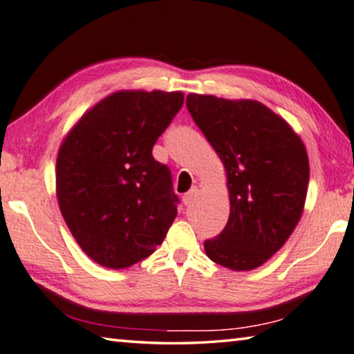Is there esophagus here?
I'll return each mask as SVG.
<instances>
[{
  "label": "esophagus",
  "mask_w": 354,
  "mask_h": 354,
  "mask_svg": "<svg viewBox=\"0 0 354 354\" xmlns=\"http://www.w3.org/2000/svg\"><path fill=\"white\" fill-rule=\"evenodd\" d=\"M196 194H198V187H192L187 194H185L184 196H183V204L184 205H189L192 201H194V198L196 196Z\"/></svg>",
  "instance_id": "1"
}]
</instances>
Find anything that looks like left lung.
I'll list each match as a JSON object with an SVG mask.
<instances>
[{
    "instance_id": "1",
    "label": "left lung",
    "mask_w": 354,
    "mask_h": 354,
    "mask_svg": "<svg viewBox=\"0 0 354 354\" xmlns=\"http://www.w3.org/2000/svg\"><path fill=\"white\" fill-rule=\"evenodd\" d=\"M187 110L227 175L226 227L204 249L232 271L261 266L283 246L304 212L310 162L285 119L257 100L189 94Z\"/></svg>"
}]
</instances>
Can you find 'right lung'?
Here are the masks:
<instances>
[{"label": "right lung", "instance_id": "obj_1", "mask_svg": "<svg viewBox=\"0 0 354 354\" xmlns=\"http://www.w3.org/2000/svg\"><path fill=\"white\" fill-rule=\"evenodd\" d=\"M181 91H118L82 115L57 156V199L83 252L130 268L164 241L178 215L169 167L151 150L181 110Z\"/></svg>", "mask_w": 354, "mask_h": 354}]
</instances>
